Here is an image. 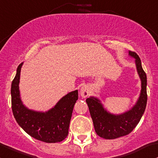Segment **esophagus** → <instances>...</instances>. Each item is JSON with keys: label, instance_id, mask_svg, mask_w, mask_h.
I'll use <instances>...</instances> for the list:
<instances>
[{"label": "esophagus", "instance_id": "obj_1", "mask_svg": "<svg viewBox=\"0 0 158 158\" xmlns=\"http://www.w3.org/2000/svg\"><path fill=\"white\" fill-rule=\"evenodd\" d=\"M90 92V88L88 85H83L80 89V94L82 98H86L89 96Z\"/></svg>", "mask_w": 158, "mask_h": 158}]
</instances>
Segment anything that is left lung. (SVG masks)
<instances>
[{
	"label": "left lung",
	"instance_id": "8db88e82",
	"mask_svg": "<svg viewBox=\"0 0 158 158\" xmlns=\"http://www.w3.org/2000/svg\"><path fill=\"white\" fill-rule=\"evenodd\" d=\"M129 55L135 58L138 74L142 82L140 96L135 105L121 114H114L104 109L98 98L90 97L86 99L92 117L94 130L98 135L105 139H114L130 133L139 123L147 104V76L142 66L139 55L129 51Z\"/></svg>",
	"mask_w": 158,
	"mask_h": 158
}]
</instances>
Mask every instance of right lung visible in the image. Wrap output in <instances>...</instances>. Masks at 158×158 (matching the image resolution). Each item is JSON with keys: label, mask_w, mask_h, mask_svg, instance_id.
Listing matches in <instances>:
<instances>
[{"label": "right lung", "mask_w": 158, "mask_h": 158, "mask_svg": "<svg viewBox=\"0 0 158 158\" xmlns=\"http://www.w3.org/2000/svg\"><path fill=\"white\" fill-rule=\"evenodd\" d=\"M23 63L16 69L11 84V104L13 116L17 123L37 140L47 143L60 142L68 135L74 104L78 100V90L66 94L56 105L46 112L30 110L23 104L19 84Z\"/></svg>", "instance_id": "add662e5"}]
</instances>
